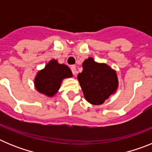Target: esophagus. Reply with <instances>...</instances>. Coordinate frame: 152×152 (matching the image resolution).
Here are the masks:
<instances>
[{"instance_id": "obj_1", "label": "esophagus", "mask_w": 152, "mask_h": 152, "mask_svg": "<svg viewBox=\"0 0 152 152\" xmlns=\"http://www.w3.org/2000/svg\"><path fill=\"white\" fill-rule=\"evenodd\" d=\"M71 70H72V72L74 75H77V70H76V66H75V65H72V66L71 67Z\"/></svg>"}]
</instances>
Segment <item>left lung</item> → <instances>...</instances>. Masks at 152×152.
<instances>
[{"label": "left lung", "instance_id": "obj_1", "mask_svg": "<svg viewBox=\"0 0 152 152\" xmlns=\"http://www.w3.org/2000/svg\"><path fill=\"white\" fill-rule=\"evenodd\" d=\"M83 71L77 80L87 101L100 105L116 92L118 88L116 72L104 63H97L92 58L83 62Z\"/></svg>", "mask_w": 152, "mask_h": 152}]
</instances>
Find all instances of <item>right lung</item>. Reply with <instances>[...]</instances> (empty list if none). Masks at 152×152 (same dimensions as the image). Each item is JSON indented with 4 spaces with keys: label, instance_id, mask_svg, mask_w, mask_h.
<instances>
[{
    "label": "right lung",
    "instance_id": "right-lung-1",
    "mask_svg": "<svg viewBox=\"0 0 152 152\" xmlns=\"http://www.w3.org/2000/svg\"><path fill=\"white\" fill-rule=\"evenodd\" d=\"M72 77V71L67 65L52 59L37 73L34 84L39 92L52 97L59 90L63 79Z\"/></svg>",
    "mask_w": 152,
    "mask_h": 152
}]
</instances>
